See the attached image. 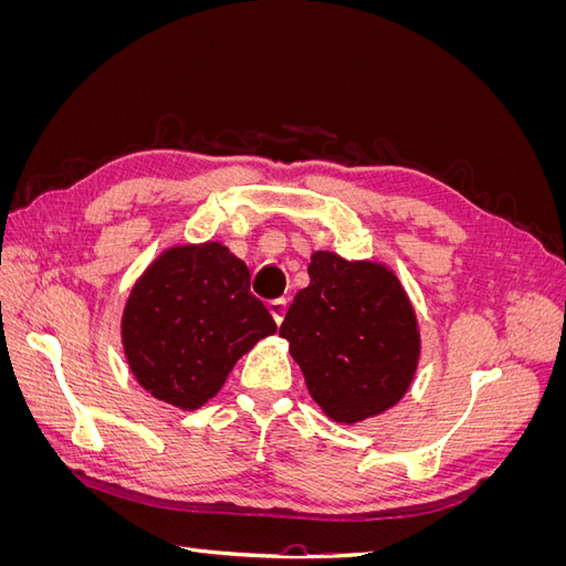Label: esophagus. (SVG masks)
<instances>
[{"mask_svg": "<svg viewBox=\"0 0 566 566\" xmlns=\"http://www.w3.org/2000/svg\"><path fill=\"white\" fill-rule=\"evenodd\" d=\"M266 306H269V312H271L273 321H276V325H281V323H283V318H285V312H287V300H285V297H281V300H271Z\"/></svg>", "mask_w": 566, "mask_h": 566, "instance_id": "34e87169", "label": "esophagus"}]
</instances>
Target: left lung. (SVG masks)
<instances>
[{"label":"left lung","instance_id":"obj_1","mask_svg":"<svg viewBox=\"0 0 566 566\" xmlns=\"http://www.w3.org/2000/svg\"><path fill=\"white\" fill-rule=\"evenodd\" d=\"M331 420L356 424L397 406L420 364L413 304L382 262L316 250L279 331Z\"/></svg>","mask_w":566,"mask_h":566}]
</instances>
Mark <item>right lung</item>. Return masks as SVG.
Masks as SVG:
<instances>
[{"label": "right lung", "mask_w": 566, "mask_h": 566, "mask_svg": "<svg viewBox=\"0 0 566 566\" xmlns=\"http://www.w3.org/2000/svg\"><path fill=\"white\" fill-rule=\"evenodd\" d=\"M273 333L245 262L217 241L160 252L134 283L119 323L136 382L181 410L208 403L238 358Z\"/></svg>", "instance_id": "1"}]
</instances>
